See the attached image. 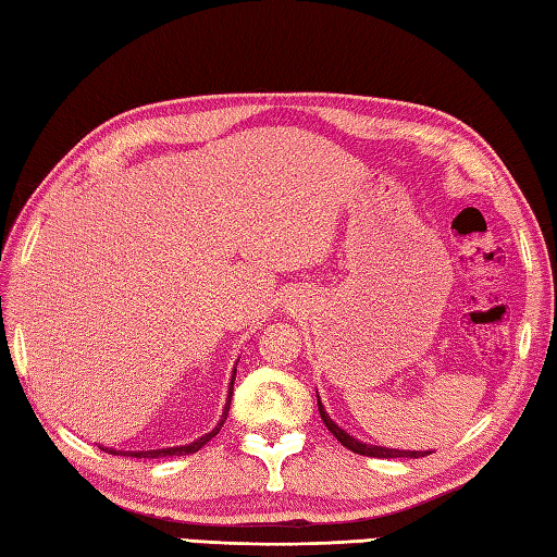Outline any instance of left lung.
<instances>
[{"instance_id":"obj_1","label":"left lung","mask_w":557,"mask_h":557,"mask_svg":"<svg viewBox=\"0 0 557 557\" xmlns=\"http://www.w3.org/2000/svg\"><path fill=\"white\" fill-rule=\"evenodd\" d=\"M317 398H319V395H317ZM317 403H319V414H321V419H324L326 429L341 441V446H345L357 455H367V457H424V455H429V450H393V448L367 446V443H360L357 438H352L350 434H345V431L338 424H333V419L326 414L324 405H321V400H317Z\"/></svg>"}]
</instances>
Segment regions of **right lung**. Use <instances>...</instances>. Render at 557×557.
Here are the masks:
<instances>
[{
    "label": "right lung",
    "mask_w": 557,
    "mask_h": 557,
    "mask_svg": "<svg viewBox=\"0 0 557 557\" xmlns=\"http://www.w3.org/2000/svg\"><path fill=\"white\" fill-rule=\"evenodd\" d=\"M233 379H236V372H233ZM233 379H231V391H228V403H226V410H224V417H221V422L209 431V434H205L202 438H197L195 443H190V446H181V448H164V450H147V453H116V450H107V453H111V455H131V457H171V455H190V453H197L200 450L207 441H212L219 431H221V426H224V422H226V417H228V407H231V395H233Z\"/></svg>",
    "instance_id": "1"
}]
</instances>
